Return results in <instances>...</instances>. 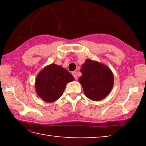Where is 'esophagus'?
Masks as SVG:
<instances>
[{
  "mask_svg": "<svg viewBox=\"0 0 146 146\" xmlns=\"http://www.w3.org/2000/svg\"><path fill=\"white\" fill-rule=\"evenodd\" d=\"M72 75H73V76H74V78H75V80H76V79H77V74H76V71H73L72 72Z\"/></svg>",
  "mask_w": 146,
  "mask_h": 146,
  "instance_id": "34e87169",
  "label": "esophagus"
}]
</instances>
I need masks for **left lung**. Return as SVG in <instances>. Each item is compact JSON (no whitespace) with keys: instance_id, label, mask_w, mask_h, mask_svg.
<instances>
[{"instance_id":"8db88e82","label":"left lung","mask_w":146,"mask_h":146,"mask_svg":"<svg viewBox=\"0 0 146 146\" xmlns=\"http://www.w3.org/2000/svg\"><path fill=\"white\" fill-rule=\"evenodd\" d=\"M80 72L82 76L78 82L86 97L91 100L99 101L110 93L114 84V75L105 64L87 59L82 65Z\"/></svg>"}]
</instances>
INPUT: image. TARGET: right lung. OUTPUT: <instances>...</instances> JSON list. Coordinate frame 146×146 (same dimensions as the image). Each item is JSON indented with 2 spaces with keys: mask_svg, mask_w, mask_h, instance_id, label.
<instances>
[{
  "mask_svg": "<svg viewBox=\"0 0 146 146\" xmlns=\"http://www.w3.org/2000/svg\"><path fill=\"white\" fill-rule=\"evenodd\" d=\"M74 80L72 75L62 66L49 64L36 76L35 84L36 92L45 102H55L62 95L66 84Z\"/></svg>",
  "mask_w": 146,
  "mask_h": 146,
  "instance_id": "1",
  "label": "right lung"
}]
</instances>
